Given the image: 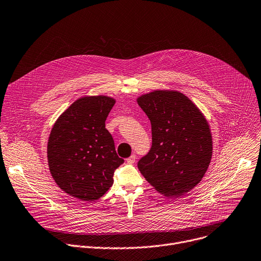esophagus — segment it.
I'll return each instance as SVG.
<instances>
[{"instance_id":"obj_1","label":"esophagus","mask_w":261,"mask_h":261,"mask_svg":"<svg viewBox=\"0 0 261 261\" xmlns=\"http://www.w3.org/2000/svg\"><path fill=\"white\" fill-rule=\"evenodd\" d=\"M126 162H127L128 164H134V163H135V155H131L130 158H128V159L126 160Z\"/></svg>"}]
</instances>
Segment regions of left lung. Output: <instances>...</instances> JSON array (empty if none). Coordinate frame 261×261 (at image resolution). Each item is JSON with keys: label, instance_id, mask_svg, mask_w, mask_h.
Instances as JSON below:
<instances>
[{"label": "left lung", "instance_id": "left-lung-1", "mask_svg": "<svg viewBox=\"0 0 261 261\" xmlns=\"http://www.w3.org/2000/svg\"><path fill=\"white\" fill-rule=\"evenodd\" d=\"M151 121L152 147L137 164L146 180L167 197L194 189L211 163L210 125L184 93L156 89L136 98Z\"/></svg>", "mask_w": 261, "mask_h": 261}]
</instances>
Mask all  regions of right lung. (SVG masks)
<instances>
[{
    "label": "right lung",
    "instance_id": "right-lung-1",
    "mask_svg": "<svg viewBox=\"0 0 261 261\" xmlns=\"http://www.w3.org/2000/svg\"><path fill=\"white\" fill-rule=\"evenodd\" d=\"M115 99L107 95L77 98L56 120L49 134L47 160L56 184L82 201L100 198L124 163L105 127Z\"/></svg>",
    "mask_w": 261,
    "mask_h": 261
}]
</instances>
